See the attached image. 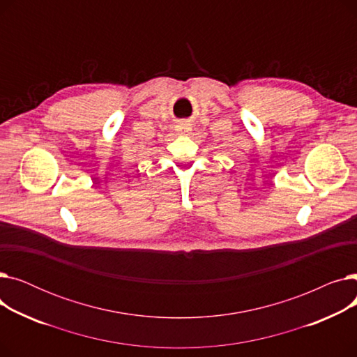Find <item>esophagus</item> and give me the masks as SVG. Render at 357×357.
Listing matches in <instances>:
<instances>
[{
    "mask_svg": "<svg viewBox=\"0 0 357 357\" xmlns=\"http://www.w3.org/2000/svg\"><path fill=\"white\" fill-rule=\"evenodd\" d=\"M191 130V124L188 123V121H183L181 126H179V131L182 135H185V133H188V131Z\"/></svg>",
    "mask_w": 357,
    "mask_h": 357,
    "instance_id": "34e87169",
    "label": "esophagus"
}]
</instances>
